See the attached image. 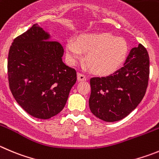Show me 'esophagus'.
<instances>
[{"instance_id":"obj_1","label":"esophagus","mask_w":159,"mask_h":159,"mask_svg":"<svg viewBox=\"0 0 159 159\" xmlns=\"http://www.w3.org/2000/svg\"><path fill=\"white\" fill-rule=\"evenodd\" d=\"M78 80L80 81H85V80H86V77H85V75H84V74H82V73L78 72Z\"/></svg>"}]
</instances>
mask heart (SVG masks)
I'll return each mask as SVG.
<instances>
[{
  "mask_svg": "<svg viewBox=\"0 0 159 159\" xmlns=\"http://www.w3.org/2000/svg\"><path fill=\"white\" fill-rule=\"evenodd\" d=\"M66 52L70 63L81 57V52H86L84 63L89 70L98 75H107L122 64L128 55L129 45L122 38L109 33L84 34L76 41H67Z\"/></svg>",
  "mask_w": 159,
  "mask_h": 159,
  "instance_id": "heart-1",
  "label": "heart"
}]
</instances>
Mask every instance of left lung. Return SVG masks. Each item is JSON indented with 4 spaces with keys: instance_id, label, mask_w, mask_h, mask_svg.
Returning a JSON list of instances; mask_svg holds the SVG:
<instances>
[{
    "instance_id": "1",
    "label": "left lung",
    "mask_w": 159,
    "mask_h": 159,
    "mask_svg": "<svg viewBox=\"0 0 159 159\" xmlns=\"http://www.w3.org/2000/svg\"><path fill=\"white\" fill-rule=\"evenodd\" d=\"M150 60L141 44L132 48L124 66L113 75L90 79L89 107L105 121H116L129 115L143 100L148 85Z\"/></svg>"
}]
</instances>
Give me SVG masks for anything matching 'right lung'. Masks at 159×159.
Segmentation results:
<instances>
[{
    "label": "right lung",
    "instance_id": "right-lung-1",
    "mask_svg": "<svg viewBox=\"0 0 159 159\" xmlns=\"http://www.w3.org/2000/svg\"><path fill=\"white\" fill-rule=\"evenodd\" d=\"M38 24L16 38L8 52V78L15 100L26 112L48 119L64 107L77 81L62 61L63 48Z\"/></svg>",
    "mask_w": 159,
    "mask_h": 159
}]
</instances>
